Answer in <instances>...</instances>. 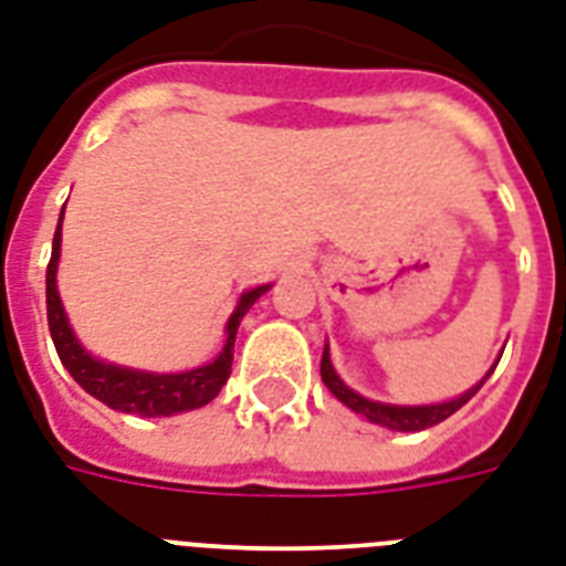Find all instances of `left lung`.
<instances>
[{"label":"left lung","instance_id":"8db88e82","mask_svg":"<svg viewBox=\"0 0 566 566\" xmlns=\"http://www.w3.org/2000/svg\"><path fill=\"white\" fill-rule=\"evenodd\" d=\"M493 373V367H491ZM488 373V376H491ZM319 376H323V385L332 390V394L346 405V408H353L355 413H364L370 422H378V426H385V429H394V431H422V429H431V426H438L443 422L447 417L467 405L470 399L475 396V390L488 381V376L479 381L475 387H470L467 394H461L458 399H449V402H440V405H385V402H373V399H364L361 394H355L353 387H346L340 381V376L335 373L332 367V358H328V344L323 349V361H319Z\"/></svg>","mask_w":566,"mask_h":566}]
</instances>
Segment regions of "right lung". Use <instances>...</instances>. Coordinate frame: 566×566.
<instances>
[{
	"mask_svg": "<svg viewBox=\"0 0 566 566\" xmlns=\"http://www.w3.org/2000/svg\"><path fill=\"white\" fill-rule=\"evenodd\" d=\"M61 220H64V213H61ZM61 220H57V231L55 238H52V258H49L46 266V317L49 335L55 340L57 358L70 370V376L87 394L108 405V408L123 413H137V417H172V413L193 411V408H202V405L211 402L231 376L234 335H238L240 319L255 305L261 293L270 291V284H261L255 291H247L240 296L238 308H234V314L229 317V326H226V346L205 367H196V370L188 373H144L117 367V364L96 361L75 340L70 319L64 314V305H61V296H57L55 273L57 255H61Z\"/></svg>",
	"mask_w": 566,
	"mask_h": 566,
	"instance_id": "add662e5",
	"label": "right lung"
}]
</instances>
